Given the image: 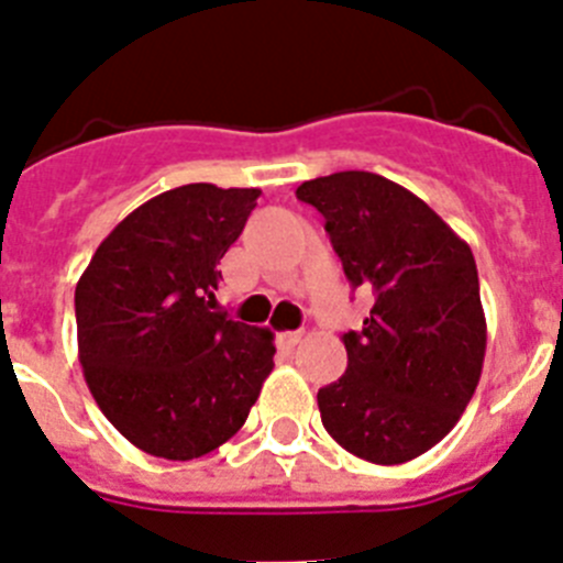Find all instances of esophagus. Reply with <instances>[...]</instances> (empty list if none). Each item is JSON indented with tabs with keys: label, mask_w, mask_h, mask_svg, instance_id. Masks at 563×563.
Instances as JSON below:
<instances>
[{
	"label": "esophagus",
	"mask_w": 563,
	"mask_h": 563,
	"mask_svg": "<svg viewBox=\"0 0 563 563\" xmlns=\"http://www.w3.org/2000/svg\"><path fill=\"white\" fill-rule=\"evenodd\" d=\"M301 338H305V332H301V330L282 332V335H278V343H282V346H287V350H292L296 343H301Z\"/></svg>",
	"instance_id": "1"
}]
</instances>
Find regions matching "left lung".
Segmentation results:
<instances>
[{
    "label": "left lung",
    "instance_id": "obj_1",
    "mask_svg": "<svg viewBox=\"0 0 563 563\" xmlns=\"http://www.w3.org/2000/svg\"><path fill=\"white\" fill-rule=\"evenodd\" d=\"M296 197L324 217L352 290L375 296L343 335L346 372L318 389L332 440L375 465L434 449L471 402L485 316L471 247L420 197L372 172L307 180Z\"/></svg>",
    "mask_w": 563,
    "mask_h": 563
}]
</instances>
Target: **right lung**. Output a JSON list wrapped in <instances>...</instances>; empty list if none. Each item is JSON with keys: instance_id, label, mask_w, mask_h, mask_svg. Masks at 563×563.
<instances>
[{"instance_id": "1", "label": "right lung", "mask_w": 563, "mask_h": 563, "mask_svg": "<svg viewBox=\"0 0 563 563\" xmlns=\"http://www.w3.org/2000/svg\"><path fill=\"white\" fill-rule=\"evenodd\" d=\"M258 188L163 191L114 228L76 287L87 386L132 445L163 460L220 449L273 369V335L233 321L213 292Z\"/></svg>"}]
</instances>
